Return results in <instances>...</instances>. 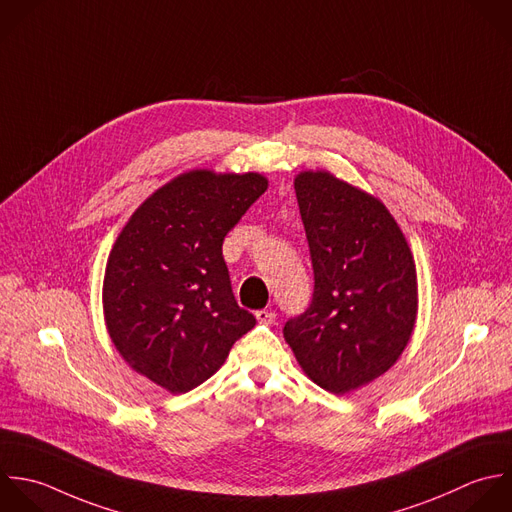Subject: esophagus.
<instances>
[{
  "label": "esophagus",
  "instance_id": "obj_1",
  "mask_svg": "<svg viewBox=\"0 0 512 512\" xmlns=\"http://www.w3.org/2000/svg\"><path fill=\"white\" fill-rule=\"evenodd\" d=\"M255 317H257V321H259L261 325H273V323H275L277 313H275V311H271V309H261V311H257V313H255Z\"/></svg>",
  "mask_w": 512,
  "mask_h": 512
}]
</instances>
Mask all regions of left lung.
Listing matches in <instances>:
<instances>
[{"mask_svg": "<svg viewBox=\"0 0 512 512\" xmlns=\"http://www.w3.org/2000/svg\"><path fill=\"white\" fill-rule=\"evenodd\" d=\"M295 193L315 291L283 337L315 385L345 395L387 373L411 341L419 311L415 259L375 195L325 169L301 171Z\"/></svg>", "mask_w": 512, "mask_h": 512, "instance_id": "8db88e82", "label": "left lung"}]
</instances>
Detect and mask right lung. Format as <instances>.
I'll use <instances>...</instances> for the list:
<instances>
[{
  "label": "right lung",
  "mask_w": 512,
  "mask_h": 512,
  "mask_svg": "<svg viewBox=\"0 0 512 512\" xmlns=\"http://www.w3.org/2000/svg\"><path fill=\"white\" fill-rule=\"evenodd\" d=\"M267 187L253 171H185L133 211L109 251L103 317L111 343L173 395L215 375L255 327L233 297L221 247Z\"/></svg>",
  "instance_id": "1"
}]
</instances>
